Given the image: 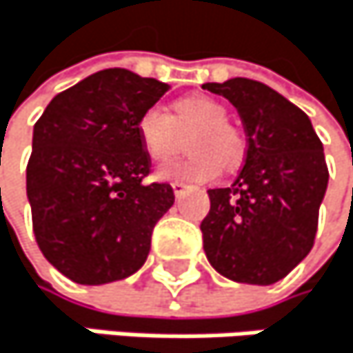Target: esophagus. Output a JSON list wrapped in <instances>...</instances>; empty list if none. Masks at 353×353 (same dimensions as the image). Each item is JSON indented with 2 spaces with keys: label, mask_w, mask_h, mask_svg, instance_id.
Wrapping results in <instances>:
<instances>
[{
  "label": "esophagus",
  "mask_w": 353,
  "mask_h": 353,
  "mask_svg": "<svg viewBox=\"0 0 353 353\" xmlns=\"http://www.w3.org/2000/svg\"><path fill=\"white\" fill-rule=\"evenodd\" d=\"M171 188H173V194L180 199V196L186 192V188H188V186H186L184 182H173V184H171Z\"/></svg>",
  "instance_id": "obj_1"
}]
</instances>
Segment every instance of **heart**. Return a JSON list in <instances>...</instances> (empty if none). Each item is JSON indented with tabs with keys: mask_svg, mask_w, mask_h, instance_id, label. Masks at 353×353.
Instances as JSON below:
<instances>
[{
	"mask_svg": "<svg viewBox=\"0 0 353 353\" xmlns=\"http://www.w3.org/2000/svg\"><path fill=\"white\" fill-rule=\"evenodd\" d=\"M173 114L161 106L146 108L138 119V138L154 163H167L188 140L190 157L163 167L157 175L161 180H186V182H209L217 178L221 163L234 167L245 157V136L234 123L228 121V108L209 96H188L175 100L171 106Z\"/></svg>",
	"mask_w": 353,
	"mask_h": 353,
	"instance_id": "b5f03b06",
	"label": "heart"
}]
</instances>
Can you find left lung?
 <instances>
[{
    "instance_id": "1",
    "label": "left lung",
    "mask_w": 353,
    "mask_h": 353,
    "mask_svg": "<svg viewBox=\"0 0 353 353\" xmlns=\"http://www.w3.org/2000/svg\"><path fill=\"white\" fill-rule=\"evenodd\" d=\"M203 90L228 98L247 132L236 182L207 190L205 255L234 283L274 285L314 247L329 184L322 142L301 108L259 81L234 77Z\"/></svg>"
}]
</instances>
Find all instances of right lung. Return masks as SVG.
<instances>
[{
  "instance_id": "add662e5",
  "label": "right lung",
  "mask_w": 353,
  "mask_h": 353,
  "mask_svg": "<svg viewBox=\"0 0 353 353\" xmlns=\"http://www.w3.org/2000/svg\"><path fill=\"white\" fill-rule=\"evenodd\" d=\"M169 90L125 68H106L60 92L33 130L27 165L35 241L46 259L79 285L138 272L157 221L173 205L169 184H144L150 159L140 114Z\"/></svg>"
}]
</instances>
